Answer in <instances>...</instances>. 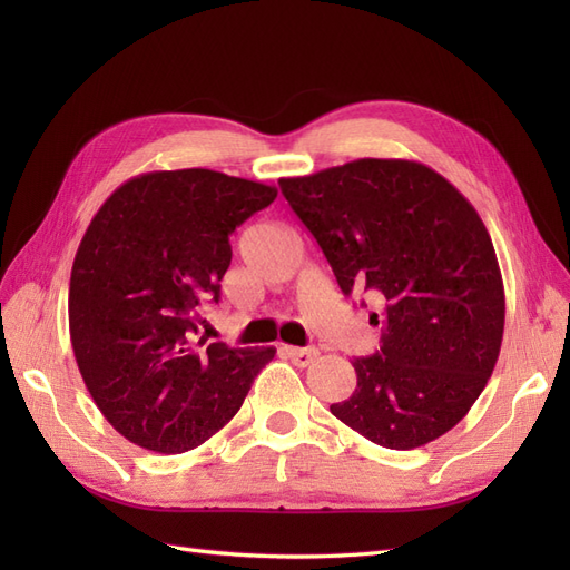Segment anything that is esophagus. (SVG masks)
Segmentation results:
<instances>
[{
  "label": "esophagus",
  "instance_id": "obj_1",
  "mask_svg": "<svg viewBox=\"0 0 570 570\" xmlns=\"http://www.w3.org/2000/svg\"><path fill=\"white\" fill-rule=\"evenodd\" d=\"M285 354H287L292 364L299 366V368L312 366L314 361L318 358V350H314V347H304V350L302 347H285Z\"/></svg>",
  "mask_w": 570,
  "mask_h": 570
}]
</instances>
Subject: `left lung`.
Listing matches in <instances>:
<instances>
[{
	"label": "left lung",
	"instance_id": "1",
	"mask_svg": "<svg viewBox=\"0 0 570 570\" xmlns=\"http://www.w3.org/2000/svg\"><path fill=\"white\" fill-rule=\"evenodd\" d=\"M281 189L344 295L383 302L381 350L352 361L356 390L333 416L387 450L452 430L485 390L504 335V283L485 223L433 168L356 159Z\"/></svg>",
	"mask_w": 570,
	"mask_h": 570
}]
</instances>
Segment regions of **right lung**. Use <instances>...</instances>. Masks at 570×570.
Returning <instances> with one entry per match:
<instances>
[{
  "label": "right lung",
  "instance_id": "1",
  "mask_svg": "<svg viewBox=\"0 0 570 570\" xmlns=\"http://www.w3.org/2000/svg\"><path fill=\"white\" fill-rule=\"evenodd\" d=\"M278 189L209 168L151 170L99 206L73 258L68 327L97 409L159 454L216 435L275 356L195 342L199 304L218 302L230 233Z\"/></svg>",
  "mask_w": 570,
  "mask_h": 570
}]
</instances>
